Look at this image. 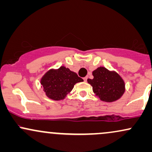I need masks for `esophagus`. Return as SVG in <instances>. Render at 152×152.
Masks as SVG:
<instances>
[{
    "label": "esophagus",
    "instance_id": "34e87169",
    "mask_svg": "<svg viewBox=\"0 0 152 152\" xmlns=\"http://www.w3.org/2000/svg\"><path fill=\"white\" fill-rule=\"evenodd\" d=\"M87 78H88V77H87V76H86V77L83 78V80H84V81H87Z\"/></svg>",
    "mask_w": 152,
    "mask_h": 152
}]
</instances>
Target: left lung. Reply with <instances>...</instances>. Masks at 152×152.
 <instances>
[{"mask_svg": "<svg viewBox=\"0 0 152 152\" xmlns=\"http://www.w3.org/2000/svg\"><path fill=\"white\" fill-rule=\"evenodd\" d=\"M92 74L93 79L88 78L87 81L92 86L96 96L103 102H115L123 96L125 83L117 73L110 71L105 67H99Z\"/></svg>", "mask_w": 152, "mask_h": 152, "instance_id": "1", "label": "left lung"}]
</instances>
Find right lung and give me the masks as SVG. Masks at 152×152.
Masks as SVG:
<instances>
[{"label": "right lung", "instance_id": "right-lung-1", "mask_svg": "<svg viewBox=\"0 0 152 152\" xmlns=\"http://www.w3.org/2000/svg\"><path fill=\"white\" fill-rule=\"evenodd\" d=\"M83 80L74 71L61 66L58 69H50L43 76L41 84L48 98L62 100L72 91L74 85Z\"/></svg>", "mask_w": 152, "mask_h": 152}]
</instances>
